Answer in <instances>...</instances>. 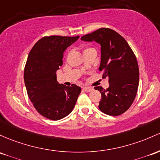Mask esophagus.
I'll list each match as a JSON object with an SVG mask.
<instances>
[{"label":"esophagus","mask_w":160,"mask_h":160,"mask_svg":"<svg viewBox=\"0 0 160 160\" xmlns=\"http://www.w3.org/2000/svg\"><path fill=\"white\" fill-rule=\"evenodd\" d=\"M83 89L84 91H86V92H90V91H92V89H93L92 87H83Z\"/></svg>","instance_id":"34e87169"}]
</instances>
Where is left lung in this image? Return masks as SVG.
Masks as SVG:
<instances>
[{"label":"left lung","mask_w":160,"mask_h":160,"mask_svg":"<svg viewBox=\"0 0 160 160\" xmlns=\"http://www.w3.org/2000/svg\"><path fill=\"white\" fill-rule=\"evenodd\" d=\"M81 40L96 41L101 45L99 71L102 78L108 77L109 87H96L101 92L100 111L118 116L132 105L139 85V68L136 56L128 43L117 32L109 28H100L82 36Z\"/></svg>","instance_id":"left-lung-1"}]
</instances>
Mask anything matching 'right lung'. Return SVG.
I'll use <instances>...</instances> for the list:
<instances>
[{
    "mask_svg": "<svg viewBox=\"0 0 160 160\" xmlns=\"http://www.w3.org/2000/svg\"><path fill=\"white\" fill-rule=\"evenodd\" d=\"M79 37L45 36L35 44L28 55L24 69L28 96L36 111L50 120L69 115L81 92L75 84H59L56 77V71L63 64L64 52Z\"/></svg>",
    "mask_w": 160,
    "mask_h": 160,
    "instance_id": "add662e5",
    "label": "right lung"
}]
</instances>
